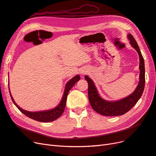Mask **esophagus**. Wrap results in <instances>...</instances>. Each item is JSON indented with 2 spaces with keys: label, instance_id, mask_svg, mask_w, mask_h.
I'll list each match as a JSON object with an SVG mask.
<instances>
[{
  "label": "esophagus",
  "instance_id": "34e87169",
  "mask_svg": "<svg viewBox=\"0 0 156 156\" xmlns=\"http://www.w3.org/2000/svg\"><path fill=\"white\" fill-rule=\"evenodd\" d=\"M86 73H87V72H84H84H83H83H81V74H82V75H85V74H86Z\"/></svg>",
  "mask_w": 156,
  "mask_h": 156
}]
</instances>
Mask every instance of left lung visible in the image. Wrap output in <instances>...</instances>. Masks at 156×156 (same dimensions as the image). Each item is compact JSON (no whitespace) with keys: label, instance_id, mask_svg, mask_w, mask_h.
Masks as SVG:
<instances>
[{"label":"left lung","instance_id":"1","mask_svg":"<svg viewBox=\"0 0 156 156\" xmlns=\"http://www.w3.org/2000/svg\"><path fill=\"white\" fill-rule=\"evenodd\" d=\"M127 37L130 41V44L131 46L137 51L140 61V81L135 90L131 95L119 101H106L102 99L98 94L97 89L92 79H90L87 75L84 77V79L87 80L88 84V94L90 105L94 111L103 116H115L124 115L137 103L144 91L145 84V69L144 58L140 53L139 45H137V43H136L133 36L129 34L127 35Z\"/></svg>","mask_w":156,"mask_h":156}]
</instances>
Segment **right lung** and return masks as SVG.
Returning <instances> with one entry per match:
<instances>
[{
	"instance_id": "obj_1",
	"label": "right lung",
	"mask_w": 156,
	"mask_h": 156,
	"mask_svg": "<svg viewBox=\"0 0 156 156\" xmlns=\"http://www.w3.org/2000/svg\"><path fill=\"white\" fill-rule=\"evenodd\" d=\"M79 80H80V76L79 75L75 76L72 79H70L69 81L67 83L66 85L64 95L62 96V100H61L60 103H59V105L57 107L53 108V109L48 110V111H39V112H30V111H25L24 109H22V108H21L16 104L11 95V93L10 92V97L12 98V101L13 102L14 104H15V105L18 108V109L27 116L38 122H49L55 120L56 119H57L58 118H59L61 115H62V114L64 111L66 104V100H67V96L68 94V92L70 90V89L74 86V84L77 81H79ZM9 91H10V89H9Z\"/></svg>"
}]
</instances>
